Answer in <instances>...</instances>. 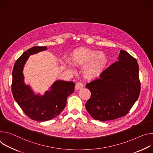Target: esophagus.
Segmentation results:
<instances>
[{
    "mask_svg": "<svg viewBox=\"0 0 153 153\" xmlns=\"http://www.w3.org/2000/svg\"><path fill=\"white\" fill-rule=\"evenodd\" d=\"M84 87V84L81 82H77L75 85V89L79 90Z\"/></svg>",
    "mask_w": 153,
    "mask_h": 153,
    "instance_id": "esophagus-1",
    "label": "esophagus"
}]
</instances>
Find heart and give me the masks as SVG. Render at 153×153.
Wrapping results in <instances>:
<instances>
[{
  "label": "heart",
  "mask_w": 153,
  "mask_h": 153,
  "mask_svg": "<svg viewBox=\"0 0 153 153\" xmlns=\"http://www.w3.org/2000/svg\"><path fill=\"white\" fill-rule=\"evenodd\" d=\"M71 62L76 65H84L82 70L84 77L92 79L97 78L103 72L107 64L108 58L103 52H98L86 48H79L73 52Z\"/></svg>",
  "instance_id": "heart-1"
}]
</instances>
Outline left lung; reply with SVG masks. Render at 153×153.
Here are the masks:
<instances>
[{
    "mask_svg": "<svg viewBox=\"0 0 153 153\" xmlns=\"http://www.w3.org/2000/svg\"><path fill=\"white\" fill-rule=\"evenodd\" d=\"M139 71L136 59L121 50L118 61L86 84L91 95L85 106L91 116L105 122L126 115L140 93Z\"/></svg>",
    "mask_w": 153,
    "mask_h": 153,
    "instance_id": "8db88e82",
    "label": "left lung"
}]
</instances>
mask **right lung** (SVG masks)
Segmentation results:
<instances>
[{"instance_id": "obj_1", "label": "right lung", "mask_w": 153, "mask_h": 153, "mask_svg": "<svg viewBox=\"0 0 153 153\" xmlns=\"http://www.w3.org/2000/svg\"><path fill=\"white\" fill-rule=\"evenodd\" d=\"M47 50V47H33L17 59L13 70L11 91L13 97L23 112L31 120L44 122L56 117L64 109L67 98L74 91L75 83L58 80L43 96L35 95L24 83L22 70L30 55Z\"/></svg>"}]
</instances>
